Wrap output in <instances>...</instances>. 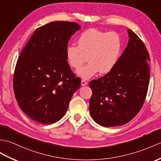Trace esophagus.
Listing matches in <instances>:
<instances>
[{"mask_svg":"<svg viewBox=\"0 0 161 161\" xmlns=\"http://www.w3.org/2000/svg\"><path fill=\"white\" fill-rule=\"evenodd\" d=\"M81 86H86V85L88 84V82H86L84 80H82L81 81Z\"/></svg>","mask_w":161,"mask_h":161,"instance_id":"34e87169","label":"esophagus"}]
</instances>
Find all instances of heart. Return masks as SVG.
I'll use <instances>...</instances> for the list:
<instances>
[{
	"instance_id": "heart-1",
	"label": "heart",
	"mask_w": 161,
	"mask_h": 161,
	"mask_svg": "<svg viewBox=\"0 0 161 161\" xmlns=\"http://www.w3.org/2000/svg\"><path fill=\"white\" fill-rule=\"evenodd\" d=\"M121 48V39L118 33L89 29L78 37L77 47H66V62L72 69H78L86 58L88 63L77 73L83 79L88 80L99 72L102 74L110 72L119 60Z\"/></svg>"
}]
</instances>
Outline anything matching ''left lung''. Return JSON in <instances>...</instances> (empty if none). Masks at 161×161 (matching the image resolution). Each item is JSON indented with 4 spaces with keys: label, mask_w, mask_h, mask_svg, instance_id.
<instances>
[{
    "label": "left lung",
    "mask_w": 161,
    "mask_h": 161,
    "mask_svg": "<svg viewBox=\"0 0 161 161\" xmlns=\"http://www.w3.org/2000/svg\"><path fill=\"white\" fill-rule=\"evenodd\" d=\"M129 41L114 68L89 83L90 114L104 127L126 124L139 113L147 92L150 60L144 43L128 29Z\"/></svg>",
    "instance_id": "8db88e82"
}]
</instances>
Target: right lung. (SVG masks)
Returning a JSON list of instances; mask_svg holds the SVG:
<instances>
[{
    "instance_id": "obj_1",
    "label": "right lung",
    "mask_w": 161,
    "mask_h": 161,
    "mask_svg": "<svg viewBox=\"0 0 161 161\" xmlns=\"http://www.w3.org/2000/svg\"><path fill=\"white\" fill-rule=\"evenodd\" d=\"M81 26L57 21L37 29L22 51L15 68L14 91L20 109L44 124L65 114L81 84L66 59L68 42Z\"/></svg>"
}]
</instances>
